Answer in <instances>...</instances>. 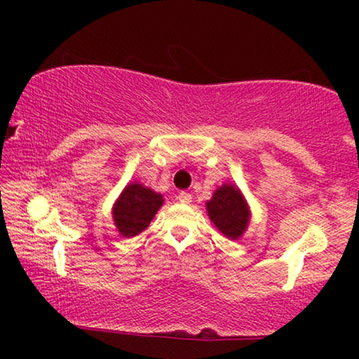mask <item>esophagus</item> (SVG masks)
<instances>
[{
  "label": "esophagus",
  "instance_id": "esophagus-1",
  "mask_svg": "<svg viewBox=\"0 0 359 359\" xmlns=\"http://www.w3.org/2000/svg\"><path fill=\"white\" fill-rule=\"evenodd\" d=\"M176 198H178L181 204H189L191 199H193V196H191L189 193H184V191H181V193H178V196H176Z\"/></svg>",
  "mask_w": 359,
  "mask_h": 359
}]
</instances>
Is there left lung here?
I'll return each instance as SVG.
<instances>
[{
  "mask_svg": "<svg viewBox=\"0 0 359 359\" xmlns=\"http://www.w3.org/2000/svg\"><path fill=\"white\" fill-rule=\"evenodd\" d=\"M208 215L220 233L230 240H238L247 232L252 210L242 191L232 183H224L205 203Z\"/></svg>",
  "mask_w": 359,
  "mask_h": 359,
  "instance_id": "left-lung-1",
  "label": "left lung"
}]
</instances>
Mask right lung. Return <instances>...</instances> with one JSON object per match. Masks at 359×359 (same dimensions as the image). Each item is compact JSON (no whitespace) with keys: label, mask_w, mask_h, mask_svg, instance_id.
Wrapping results in <instances>:
<instances>
[{"label":"right lung","mask_w":359,"mask_h":359,"mask_svg":"<svg viewBox=\"0 0 359 359\" xmlns=\"http://www.w3.org/2000/svg\"><path fill=\"white\" fill-rule=\"evenodd\" d=\"M163 196L149 186L134 181L122 189L112 205V220L122 237L130 238L144 232L163 205Z\"/></svg>","instance_id":"1"}]
</instances>
